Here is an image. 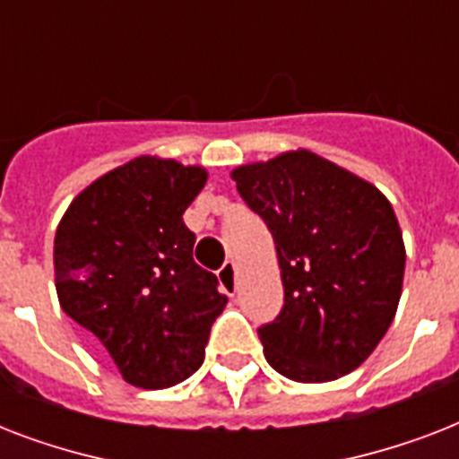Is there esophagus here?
<instances>
[{
    "mask_svg": "<svg viewBox=\"0 0 459 459\" xmlns=\"http://www.w3.org/2000/svg\"><path fill=\"white\" fill-rule=\"evenodd\" d=\"M238 272H236V264L233 262H226V264L219 269V286L226 295H236V288H238Z\"/></svg>",
    "mask_w": 459,
    "mask_h": 459,
    "instance_id": "esophagus-1",
    "label": "esophagus"
}]
</instances>
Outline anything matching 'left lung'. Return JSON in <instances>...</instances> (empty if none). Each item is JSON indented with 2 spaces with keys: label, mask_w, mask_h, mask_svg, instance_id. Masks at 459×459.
Segmentation results:
<instances>
[{
  "label": "left lung",
  "mask_w": 459,
  "mask_h": 459,
  "mask_svg": "<svg viewBox=\"0 0 459 459\" xmlns=\"http://www.w3.org/2000/svg\"><path fill=\"white\" fill-rule=\"evenodd\" d=\"M238 193L269 226L283 309L259 328L266 362L300 384L357 369L391 326L405 243L391 202L369 180L290 150L233 169Z\"/></svg>",
  "instance_id": "left-lung-1"
}]
</instances>
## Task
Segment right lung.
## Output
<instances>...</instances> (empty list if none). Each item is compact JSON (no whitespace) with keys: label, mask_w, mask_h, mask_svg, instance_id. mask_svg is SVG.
Masks as SVG:
<instances>
[{"label":"right lung","mask_w":459,"mask_h":459,"mask_svg":"<svg viewBox=\"0 0 459 459\" xmlns=\"http://www.w3.org/2000/svg\"><path fill=\"white\" fill-rule=\"evenodd\" d=\"M207 183L202 166L138 157L90 183L61 216L54 281L61 309L147 391L193 377L229 298L195 264L183 212Z\"/></svg>","instance_id":"1"}]
</instances>
